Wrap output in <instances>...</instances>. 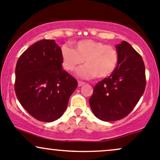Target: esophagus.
<instances>
[{
    "instance_id": "esophagus-1",
    "label": "esophagus",
    "mask_w": 160,
    "mask_h": 160,
    "mask_svg": "<svg viewBox=\"0 0 160 160\" xmlns=\"http://www.w3.org/2000/svg\"><path fill=\"white\" fill-rule=\"evenodd\" d=\"M85 82H78V87H82V86L85 85Z\"/></svg>"
}]
</instances>
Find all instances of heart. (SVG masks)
<instances>
[{"label": "heart", "instance_id": "b5f03b06", "mask_svg": "<svg viewBox=\"0 0 160 160\" xmlns=\"http://www.w3.org/2000/svg\"><path fill=\"white\" fill-rule=\"evenodd\" d=\"M74 47L75 50L66 45L62 48V65L67 71L73 72L85 60L86 66L77 71L81 78H107L118 65L119 54L114 47L90 39L78 41Z\"/></svg>", "mask_w": 160, "mask_h": 160}]
</instances>
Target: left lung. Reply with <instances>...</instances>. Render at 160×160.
<instances>
[{
  "mask_svg": "<svg viewBox=\"0 0 160 160\" xmlns=\"http://www.w3.org/2000/svg\"><path fill=\"white\" fill-rule=\"evenodd\" d=\"M119 61L113 72L98 82L89 103L97 118L117 121L130 113L144 92L145 66L142 57L127 41L116 47Z\"/></svg>",
  "mask_w": 160,
  "mask_h": 160,
  "instance_id": "obj_1",
  "label": "left lung"
}]
</instances>
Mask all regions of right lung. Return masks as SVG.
Masks as SVG:
<instances>
[{
	"mask_svg": "<svg viewBox=\"0 0 160 160\" xmlns=\"http://www.w3.org/2000/svg\"><path fill=\"white\" fill-rule=\"evenodd\" d=\"M61 48L43 39L30 46L16 66L15 91L35 119L51 122L62 116L78 82L62 69Z\"/></svg>",
	"mask_w": 160,
	"mask_h": 160,
	"instance_id": "right-lung-1",
	"label": "right lung"
}]
</instances>
